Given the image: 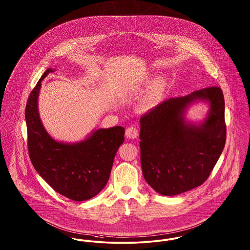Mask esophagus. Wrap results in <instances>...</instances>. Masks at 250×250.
I'll return each mask as SVG.
<instances>
[{"label": "esophagus", "mask_w": 250, "mask_h": 250, "mask_svg": "<svg viewBox=\"0 0 250 250\" xmlns=\"http://www.w3.org/2000/svg\"><path fill=\"white\" fill-rule=\"evenodd\" d=\"M125 136L128 139H136L139 136L138 129L135 126H129L125 130Z\"/></svg>", "instance_id": "obj_1"}]
</instances>
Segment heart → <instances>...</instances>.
Segmentation results:
<instances>
[{
  "label": "heart",
  "instance_id": "1",
  "mask_svg": "<svg viewBox=\"0 0 250 250\" xmlns=\"http://www.w3.org/2000/svg\"><path fill=\"white\" fill-rule=\"evenodd\" d=\"M143 108H144V106H143Z\"/></svg>",
  "mask_w": 250,
  "mask_h": 250
}]
</instances>
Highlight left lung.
I'll list each match as a JSON object with an SVG mask.
<instances>
[{
  "mask_svg": "<svg viewBox=\"0 0 250 250\" xmlns=\"http://www.w3.org/2000/svg\"><path fill=\"white\" fill-rule=\"evenodd\" d=\"M210 105L199 125L186 121L194 102ZM223 93L218 86L164 101L140 118V162L144 179L162 195L172 196L202 185L209 177L226 141Z\"/></svg>",
  "mask_w": 250,
  "mask_h": 250,
  "instance_id": "left-lung-1",
  "label": "left lung"
}]
</instances>
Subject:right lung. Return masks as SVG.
Wrapping results in <instances>:
<instances>
[{"instance_id": "add662e5", "label": "right lung", "mask_w": 250, "mask_h": 250, "mask_svg": "<svg viewBox=\"0 0 250 250\" xmlns=\"http://www.w3.org/2000/svg\"><path fill=\"white\" fill-rule=\"evenodd\" d=\"M42 75L27 101L25 118L30 161L41 177L61 195L73 201L96 196L107 184L115 154L125 140V128L114 126L93 131L87 139L64 143L51 138L38 110Z\"/></svg>"}]
</instances>
